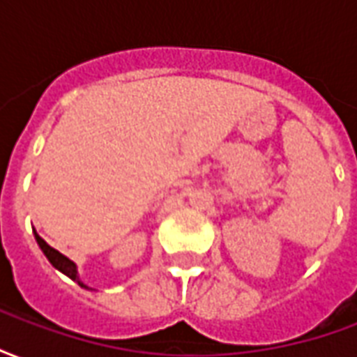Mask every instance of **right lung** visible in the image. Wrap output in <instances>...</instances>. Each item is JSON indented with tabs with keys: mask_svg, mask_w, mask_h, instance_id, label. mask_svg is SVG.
Masks as SVG:
<instances>
[{
	"mask_svg": "<svg viewBox=\"0 0 357 357\" xmlns=\"http://www.w3.org/2000/svg\"><path fill=\"white\" fill-rule=\"evenodd\" d=\"M34 237H36V243L40 245V248H42V252H43V255H45V258L50 260L53 268L59 269L61 273H65L66 277H70L74 283L80 284L82 289H88V291H95V289H91V287H88V284L82 281L80 275H78V266H76V264H74L73 260H70V258H66L65 255H61L59 250H55V248H53V247H50V245H47V243H45V241H43L42 237L38 235V233H36V229H34Z\"/></svg>",
	"mask_w": 357,
	"mask_h": 357,
	"instance_id": "right-lung-1",
	"label": "right lung"
}]
</instances>
